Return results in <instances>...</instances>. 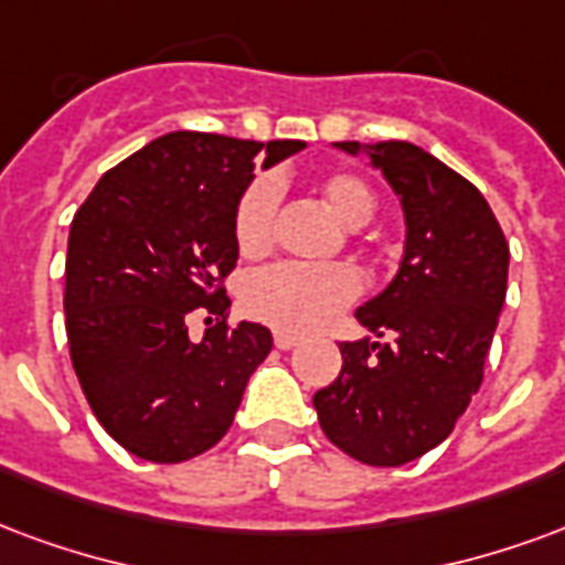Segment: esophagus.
Here are the masks:
<instances>
[{
	"mask_svg": "<svg viewBox=\"0 0 565 565\" xmlns=\"http://www.w3.org/2000/svg\"><path fill=\"white\" fill-rule=\"evenodd\" d=\"M302 341L299 335H294V332H275V347L278 350H290V347H296Z\"/></svg>",
	"mask_w": 565,
	"mask_h": 565,
	"instance_id": "esophagus-1",
	"label": "esophagus"
}]
</instances>
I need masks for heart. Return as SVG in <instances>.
Segmentation results:
<instances>
[{
    "label": "heart",
    "mask_w": 565,
    "mask_h": 565,
    "mask_svg": "<svg viewBox=\"0 0 565 565\" xmlns=\"http://www.w3.org/2000/svg\"><path fill=\"white\" fill-rule=\"evenodd\" d=\"M326 206L347 227H362L377 212V191L353 170H329L317 182ZM278 182L257 177L233 212V239L242 257H263L275 242ZM362 294V278L347 263H278L242 287L245 315L281 332H311L335 320Z\"/></svg>",
    "instance_id": "1"
}]
</instances>
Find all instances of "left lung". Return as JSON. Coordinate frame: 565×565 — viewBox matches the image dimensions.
<instances>
[{"instance_id":"1","label":"left lung","mask_w":565,"mask_h":565,"mask_svg":"<svg viewBox=\"0 0 565 565\" xmlns=\"http://www.w3.org/2000/svg\"><path fill=\"white\" fill-rule=\"evenodd\" d=\"M359 152V143H338ZM407 218L398 275L356 320L380 341H344L341 374L315 395L320 428L371 467H401L452 434L482 386L509 278V242L488 200L404 140L365 146Z\"/></svg>"}]
</instances>
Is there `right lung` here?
<instances>
[{
	"instance_id": "obj_1",
	"label": "right lung",
	"mask_w": 565,
	"mask_h": 565,
	"mask_svg": "<svg viewBox=\"0 0 565 565\" xmlns=\"http://www.w3.org/2000/svg\"><path fill=\"white\" fill-rule=\"evenodd\" d=\"M299 149L302 140L164 134L107 170L71 221V362L104 431L137 458L179 463L212 449L269 356L266 326L227 323L233 212L260 161ZM194 307L216 315L200 342L184 326Z\"/></svg>"
}]
</instances>
